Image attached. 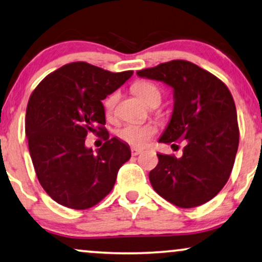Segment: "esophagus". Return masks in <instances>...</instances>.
<instances>
[{
	"mask_svg": "<svg viewBox=\"0 0 262 262\" xmlns=\"http://www.w3.org/2000/svg\"><path fill=\"white\" fill-rule=\"evenodd\" d=\"M142 152V150L141 149H137V148H132L131 149V154H132V156H137V155H139Z\"/></svg>",
	"mask_w": 262,
	"mask_h": 262,
	"instance_id": "obj_1",
	"label": "esophagus"
}]
</instances>
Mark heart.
<instances>
[{
    "label": "heart",
    "mask_w": 262,
    "mask_h": 262,
    "mask_svg": "<svg viewBox=\"0 0 262 262\" xmlns=\"http://www.w3.org/2000/svg\"><path fill=\"white\" fill-rule=\"evenodd\" d=\"M135 94L145 103L150 104L154 101H160L161 95L159 88L155 84L147 80H141L134 84L132 88ZM119 95L113 93L104 98L103 101V112L107 117H112L114 114L115 106H117ZM156 134V127L150 124H125L117 130V136L121 141L127 143L134 148H143L148 144V142L154 137Z\"/></svg>",
    "instance_id": "b5f03b06"
}]
</instances>
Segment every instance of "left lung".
Returning a JSON list of instances; mask_svg holds the SVG:
<instances>
[{
	"label": "left lung",
	"instance_id": "8db88e82",
	"mask_svg": "<svg viewBox=\"0 0 262 262\" xmlns=\"http://www.w3.org/2000/svg\"><path fill=\"white\" fill-rule=\"evenodd\" d=\"M137 76L164 81L173 89V113L159 142L176 145L186 141L182 158L158 154V165L149 173L151 186L181 208L208 202L230 178L238 149L230 90L219 78L185 60L137 71Z\"/></svg>",
	"mask_w": 262,
	"mask_h": 262
}]
</instances>
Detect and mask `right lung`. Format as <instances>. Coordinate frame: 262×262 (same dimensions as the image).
I'll return each instance as SVG.
<instances>
[{
	"instance_id": "obj_1",
	"label": "right lung",
	"mask_w": 262,
	"mask_h": 262,
	"mask_svg": "<svg viewBox=\"0 0 262 262\" xmlns=\"http://www.w3.org/2000/svg\"><path fill=\"white\" fill-rule=\"evenodd\" d=\"M134 72L113 73L94 64L71 62L47 76L26 108V136L37 178L59 205L88 209L115 184L119 168L131 158L117 137L94 153L85 147L88 132L106 134L103 103Z\"/></svg>"
}]
</instances>
